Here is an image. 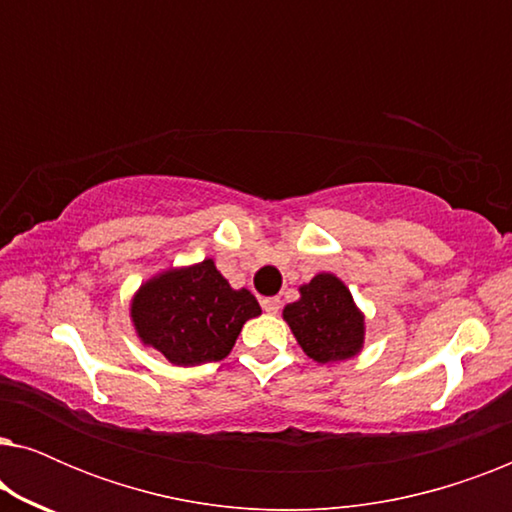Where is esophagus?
I'll use <instances>...</instances> for the list:
<instances>
[{"label": "esophagus", "mask_w": 512, "mask_h": 512, "mask_svg": "<svg viewBox=\"0 0 512 512\" xmlns=\"http://www.w3.org/2000/svg\"><path fill=\"white\" fill-rule=\"evenodd\" d=\"M261 305L268 314H277L279 307H282V300H279V298H263Z\"/></svg>", "instance_id": "obj_1"}]
</instances>
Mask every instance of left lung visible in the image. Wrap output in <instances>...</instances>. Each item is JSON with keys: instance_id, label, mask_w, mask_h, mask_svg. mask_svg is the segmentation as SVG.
I'll return each instance as SVG.
<instances>
[{"instance_id": "1", "label": "left lung", "mask_w": 512, "mask_h": 512, "mask_svg": "<svg viewBox=\"0 0 512 512\" xmlns=\"http://www.w3.org/2000/svg\"><path fill=\"white\" fill-rule=\"evenodd\" d=\"M284 319L303 352L319 363L352 359L363 345V314L347 286L328 272L300 286V300L284 307Z\"/></svg>"}]
</instances>
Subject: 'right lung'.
<instances>
[{"instance_id": "add662e5", "label": "right lung", "mask_w": 512, "mask_h": 512, "mask_svg": "<svg viewBox=\"0 0 512 512\" xmlns=\"http://www.w3.org/2000/svg\"><path fill=\"white\" fill-rule=\"evenodd\" d=\"M130 314L144 345L177 366H198L226 359L244 321L258 317L261 305L247 289L235 291L207 258L149 279Z\"/></svg>"}]
</instances>
